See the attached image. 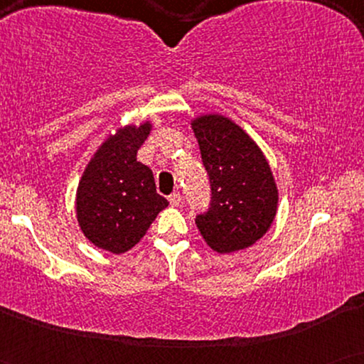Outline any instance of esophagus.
<instances>
[{
	"label": "esophagus",
	"mask_w": 364,
	"mask_h": 364,
	"mask_svg": "<svg viewBox=\"0 0 364 364\" xmlns=\"http://www.w3.org/2000/svg\"><path fill=\"white\" fill-rule=\"evenodd\" d=\"M168 202H171V205H172V207H178V205H181V202H182L181 193H178V192H173L172 196H168Z\"/></svg>",
	"instance_id": "1"
}]
</instances>
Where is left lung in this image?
Wrapping results in <instances>:
<instances>
[{"label":"left lung","instance_id":"obj_1","mask_svg":"<svg viewBox=\"0 0 364 364\" xmlns=\"http://www.w3.org/2000/svg\"><path fill=\"white\" fill-rule=\"evenodd\" d=\"M210 177L212 202L197 217L207 245L217 253L250 247L272 227L278 188L265 154L230 117L200 114L191 121Z\"/></svg>","mask_w":364,"mask_h":364}]
</instances>
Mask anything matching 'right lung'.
<instances>
[{"label":"right lung","mask_w":364,"mask_h":364,"mask_svg":"<svg viewBox=\"0 0 364 364\" xmlns=\"http://www.w3.org/2000/svg\"><path fill=\"white\" fill-rule=\"evenodd\" d=\"M151 131L152 122L144 121L109 134L77 183L79 228L92 245L116 255L136 247L168 205L156 191L151 168L137 161V151Z\"/></svg>","instance_id":"add662e5"}]
</instances>
